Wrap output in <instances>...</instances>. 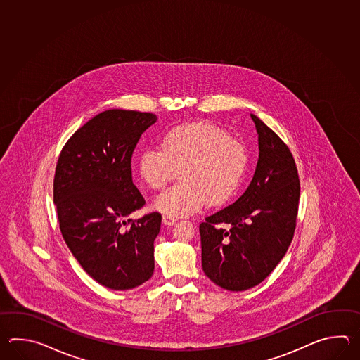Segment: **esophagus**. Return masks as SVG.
I'll return each mask as SVG.
<instances>
[{
	"instance_id": "1",
	"label": "esophagus",
	"mask_w": 360,
	"mask_h": 360,
	"mask_svg": "<svg viewBox=\"0 0 360 360\" xmlns=\"http://www.w3.org/2000/svg\"><path fill=\"white\" fill-rule=\"evenodd\" d=\"M177 219H175V217H171V216H167V214L163 216V222H165L166 225H174Z\"/></svg>"
}]
</instances>
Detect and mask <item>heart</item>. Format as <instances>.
Wrapping results in <instances>:
<instances>
[{
	"label": "heart",
	"instance_id": "b5f03b06",
	"mask_svg": "<svg viewBox=\"0 0 360 360\" xmlns=\"http://www.w3.org/2000/svg\"><path fill=\"white\" fill-rule=\"evenodd\" d=\"M245 146L212 123H186L165 134L162 148L150 146L139 157V174L152 189H162L176 176L180 181L161 193L154 207L171 217L194 214L206 203L229 200L245 177Z\"/></svg>",
	"mask_w": 360,
	"mask_h": 360
}]
</instances>
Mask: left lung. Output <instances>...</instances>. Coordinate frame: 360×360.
Returning a JSON list of instances; mask_svg holds the SVG:
<instances>
[{
	"mask_svg": "<svg viewBox=\"0 0 360 360\" xmlns=\"http://www.w3.org/2000/svg\"><path fill=\"white\" fill-rule=\"evenodd\" d=\"M259 161L252 181L230 206L199 225L202 268L214 284L245 291L283 259L296 228L300 180L291 150L259 117Z\"/></svg>",
	"mask_w": 360,
	"mask_h": 360,
	"instance_id": "1",
	"label": "left lung"
}]
</instances>
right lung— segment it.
<instances>
[{"label": "right lung", "mask_w": 360, "mask_h": 360, "mask_svg": "<svg viewBox=\"0 0 360 360\" xmlns=\"http://www.w3.org/2000/svg\"><path fill=\"white\" fill-rule=\"evenodd\" d=\"M155 121L146 112H101L69 138L56 163L54 203L63 238L84 271L115 291L153 276L161 214L129 216L146 205L132 183L131 157Z\"/></svg>", "instance_id": "1"}]
</instances>
